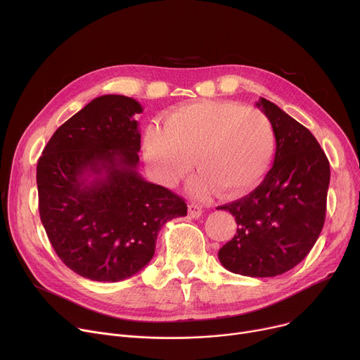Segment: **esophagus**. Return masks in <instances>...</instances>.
I'll return each instance as SVG.
<instances>
[{
    "label": "esophagus",
    "mask_w": 360,
    "mask_h": 360,
    "mask_svg": "<svg viewBox=\"0 0 360 360\" xmlns=\"http://www.w3.org/2000/svg\"><path fill=\"white\" fill-rule=\"evenodd\" d=\"M188 214H190L193 219H198L202 214V207L200 204L191 202L188 205Z\"/></svg>",
    "instance_id": "obj_1"
}]
</instances>
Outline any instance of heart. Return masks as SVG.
Listing matches in <instances>:
<instances>
[{
  "mask_svg": "<svg viewBox=\"0 0 360 360\" xmlns=\"http://www.w3.org/2000/svg\"><path fill=\"white\" fill-rule=\"evenodd\" d=\"M148 165L166 185L191 172L188 185L195 197L217 191L221 198H238L255 188L267 174L274 153V132L261 110L236 102L202 101L179 106L163 118V127L146 129Z\"/></svg>",
  "mask_w": 360,
  "mask_h": 360,
  "instance_id": "obj_1",
  "label": "heart"
}]
</instances>
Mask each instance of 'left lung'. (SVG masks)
I'll return each instance as SVG.
<instances>
[{
    "label": "left lung",
    "instance_id": "1",
    "mask_svg": "<svg viewBox=\"0 0 360 360\" xmlns=\"http://www.w3.org/2000/svg\"><path fill=\"white\" fill-rule=\"evenodd\" d=\"M257 108L273 127L274 163L251 194L219 207L238 224L219 259L235 274L274 277L297 266L323 231L330 163L308 128L264 98Z\"/></svg>",
    "mask_w": 360,
    "mask_h": 360
}]
</instances>
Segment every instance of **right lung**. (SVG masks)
Wrapping results in <instances>:
<instances>
[{"instance_id":"add662e5","label":"right lung","mask_w":360,"mask_h":360,"mask_svg":"<svg viewBox=\"0 0 360 360\" xmlns=\"http://www.w3.org/2000/svg\"><path fill=\"white\" fill-rule=\"evenodd\" d=\"M143 106L122 94L93 99L64 122L37 160L39 214L56 255L94 281H120L155 255L158 233L185 201L139 174Z\"/></svg>"}]
</instances>
